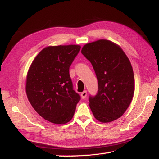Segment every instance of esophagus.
<instances>
[{"label": "esophagus", "mask_w": 159, "mask_h": 159, "mask_svg": "<svg viewBox=\"0 0 159 159\" xmlns=\"http://www.w3.org/2000/svg\"><path fill=\"white\" fill-rule=\"evenodd\" d=\"M87 95H88V93H87V91L84 90L83 92L81 93V98H85Z\"/></svg>", "instance_id": "34e87169"}]
</instances>
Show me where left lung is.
<instances>
[{"label":"left lung","instance_id":"1","mask_svg":"<svg viewBox=\"0 0 159 159\" xmlns=\"http://www.w3.org/2000/svg\"><path fill=\"white\" fill-rule=\"evenodd\" d=\"M81 52L92 64L98 79L97 94L89 97L95 118L103 123L116 120L134 95V77L129 58L119 45L108 40L87 43Z\"/></svg>","mask_w":159,"mask_h":159}]
</instances>
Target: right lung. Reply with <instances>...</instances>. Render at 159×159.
Masks as SVG:
<instances>
[{
	"label": "right lung",
	"mask_w": 159,
	"mask_h": 159,
	"mask_svg": "<svg viewBox=\"0 0 159 159\" xmlns=\"http://www.w3.org/2000/svg\"><path fill=\"white\" fill-rule=\"evenodd\" d=\"M80 45L48 46L30 65L26 93L36 112L53 124H66L72 119L80 95L73 90L69 67Z\"/></svg>",
	"instance_id": "right-lung-1"
}]
</instances>
